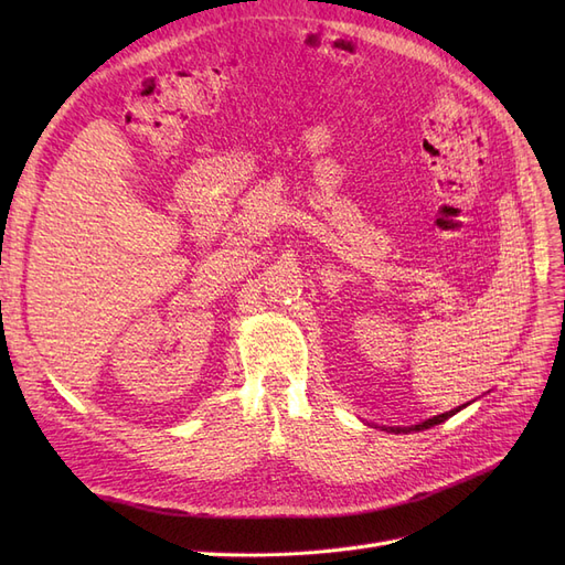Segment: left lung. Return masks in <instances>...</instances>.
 <instances>
[{
    "mask_svg": "<svg viewBox=\"0 0 565 565\" xmlns=\"http://www.w3.org/2000/svg\"><path fill=\"white\" fill-rule=\"evenodd\" d=\"M469 403H465V405H459V407H455V409H450V413H443V415H436V417H431V419H424V422H419V424H415V426H382V431H393V434H409V431H424V429H431V426H436V424H440V422H446L448 417H452V415H457L461 407H467ZM374 429H377V426H374Z\"/></svg>",
    "mask_w": 565,
    "mask_h": 565,
    "instance_id": "1",
    "label": "left lung"
}]
</instances>
